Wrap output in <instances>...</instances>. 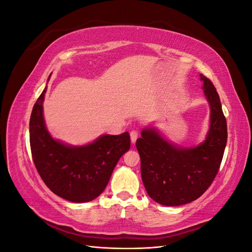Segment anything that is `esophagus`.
Listing matches in <instances>:
<instances>
[{
    "label": "esophagus",
    "mask_w": 252,
    "mask_h": 252,
    "mask_svg": "<svg viewBox=\"0 0 252 252\" xmlns=\"http://www.w3.org/2000/svg\"><path fill=\"white\" fill-rule=\"evenodd\" d=\"M138 135H139V133H138V131H136V130H132L130 132V139H131V143L132 144L135 143L136 139H138Z\"/></svg>",
    "instance_id": "obj_1"
}]
</instances>
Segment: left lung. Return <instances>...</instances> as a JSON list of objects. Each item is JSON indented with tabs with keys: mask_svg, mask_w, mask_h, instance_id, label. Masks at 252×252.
I'll use <instances>...</instances> for the list:
<instances>
[{
	"mask_svg": "<svg viewBox=\"0 0 252 252\" xmlns=\"http://www.w3.org/2000/svg\"><path fill=\"white\" fill-rule=\"evenodd\" d=\"M210 107V125L205 140L193 147H181L145 127L135 146L141 158L142 181L148 195L164 206H181L208 189L219 171L227 143V123L220 96L209 79L200 74Z\"/></svg>",
	"mask_w": 252,
	"mask_h": 252,
	"instance_id": "1",
	"label": "left lung"
}]
</instances>
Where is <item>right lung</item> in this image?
<instances>
[{"instance_id": "right-lung-1", "label": "right lung", "mask_w": 252, "mask_h": 252, "mask_svg": "<svg viewBox=\"0 0 252 252\" xmlns=\"http://www.w3.org/2000/svg\"><path fill=\"white\" fill-rule=\"evenodd\" d=\"M46 90L47 86L35 102L29 122L35 168L55 194L73 203L93 201L104 191L119 159L130 148V136L128 132L103 134L83 146L53 139L43 113Z\"/></svg>"}]
</instances>
